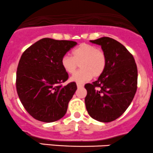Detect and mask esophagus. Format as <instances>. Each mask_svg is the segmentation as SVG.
Wrapping results in <instances>:
<instances>
[{
  "mask_svg": "<svg viewBox=\"0 0 153 153\" xmlns=\"http://www.w3.org/2000/svg\"><path fill=\"white\" fill-rule=\"evenodd\" d=\"M84 87V85H83V84H77V87H78V88H81V87Z\"/></svg>",
  "mask_w": 153,
  "mask_h": 153,
  "instance_id": "esophagus-1",
  "label": "esophagus"
}]
</instances>
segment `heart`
<instances>
[{
    "label": "heart",
    "mask_w": 153,
    "mask_h": 153,
    "mask_svg": "<svg viewBox=\"0 0 153 153\" xmlns=\"http://www.w3.org/2000/svg\"><path fill=\"white\" fill-rule=\"evenodd\" d=\"M72 56L66 54L61 58V66L68 74H73L80 63L79 71L70 78V81L82 84L92 77L100 76L106 67V56L95 45L82 43L72 51Z\"/></svg>",
    "instance_id": "1"
}]
</instances>
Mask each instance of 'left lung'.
I'll return each instance as SVG.
<instances>
[{"label":"left lung","mask_w":153,"mask_h":153,"mask_svg":"<svg viewBox=\"0 0 153 153\" xmlns=\"http://www.w3.org/2000/svg\"><path fill=\"white\" fill-rule=\"evenodd\" d=\"M92 43L101 45L106 67L97 81L85 84L86 108L93 119L102 123L115 120L132 102L137 90V69L132 54L120 42L102 37Z\"/></svg>","instance_id":"left-lung-1"}]
</instances>
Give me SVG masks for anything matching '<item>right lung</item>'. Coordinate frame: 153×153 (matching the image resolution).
Here are the masks:
<instances>
[{
    "label": "right lung",
    "instance_id": "obj_1",
    "mask_svg": "<svg viewBox=\"0 0 153 153\" xmlns=\"http://www.w3.org/2000/svg\"><path fill=\"white\" fill-rule=\"evenodd\" d=\"M76 42L43 38L22 54L16 72V90L24 108L34 119L52 123L61 119L77 90L75 82L63 86L69 78L61 58Z\"/></svg>",
    "mask_w": 153,
    "mask_h": 153
}]
</instances>
